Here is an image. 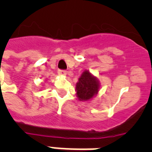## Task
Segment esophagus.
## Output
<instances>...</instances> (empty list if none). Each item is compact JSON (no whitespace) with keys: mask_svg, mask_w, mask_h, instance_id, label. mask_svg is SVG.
Instances as JSON below:
<instances>
[{"mask_svg":"<svg viewBox=\"0 0 152 152\" xmlns=\"http://www.w3.org/2000/svg\"><path fill=\"white\" fill-rule=\"evenodd\" d=\"M57 72L60 74V75H63V76H64V75H66V71L65 70H63V69H58V71H57Z\"/></svg>","mask_w":152,"mask_h":152,"instance_id":"34e87169","label":"esophagus"}]
</instances>
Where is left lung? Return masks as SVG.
I'll return each mask as SVG.
<instances>
[{
	"mask_svg": "<svg viewBox=\"0 0 152 152\" xmlns=\"http://www.w3.org/2000/svg\"><path fill=\"white\" fill-rule=\"evenodd\" d=\"M99 87V85L96 78L91 76L89 72L85 71L76 83L77 97L80 100L90 99L97 94Z\"/></svg>",
	"mask_w": 152,
	"mask_h": 152,
	"instance_id": "1",
	"label": "left lung"
}]
</instances>
